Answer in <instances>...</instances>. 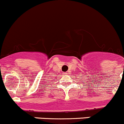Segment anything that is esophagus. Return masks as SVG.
Segmentation results:
<instances>
[{
  "label": "esophagus",
  "mask_w": 124,
  "mask_h": 124,
  "mask_svg": "<svg viewBox=\"0 0 124 124\" xmlns=\"http://www.w3.org/2000/svg\"><path fill=\"white\" fill-rule=\"evenodd\" d=\"M63 74H64V75H66V74H67V72H63Z\"/></svg>",
  "instance_id": "obj_1"
}]
</instances>
